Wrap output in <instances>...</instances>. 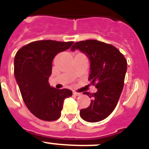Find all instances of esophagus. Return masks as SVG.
<instances>
[{
  "instance_id": "1",
  "label": "esophagus",
  "mask_w": 149,
  "mask_h": 149,
  "mask_svg": "<svg viewBox=\"0 0 149 149\" xmlns=\"http://www.w3.org/2000/svg\"><path fill=\"white\" fill-rule=\"evenodd\" d=\"M73 95H74L76 96H79V95H81V93H77V92H73Z\"/></svg>"
}]
</instances>
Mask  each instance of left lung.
<instances>
[{"instance_id":"1","label":"left lung","mask_w":149,"mask_h":149,"mask_svg":"<svg viewBox=\"0 0 149 149\" xmlns=\"http://www.w3.org/2000/svg\"><path fill=\"white\" fill-rule=\"evenodd\" d=\"M76 49L89 59V81L98 89L93 94L83 93L92 99L87 108L81 110L80 116L86 122H100L113 111L119 101L127 72V60L114 46L94 39L74 43L71 51Z\"/></svg>"}]
</instances>
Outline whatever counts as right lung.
<instances>
[{
	"label": "right lung",
	"mask_w": 149,
	"mask_h": 149,
	"mask_svg": "<svg viewBox=\"0 0 149 149\" xmlns=\"http://www.w3.org/2000/svg\"><path fill=\"white\" fill-rule=\"evenodd\" d=\"M73 43L36 41L22 47L15 54L14 75L22 98L29 110L39 119L48 122L58 119L64 100L72 96L69 89L50 86L48 79L54 56Z\"/></svg>",
	"instance_id": "add662e5"
}]
</instances>
